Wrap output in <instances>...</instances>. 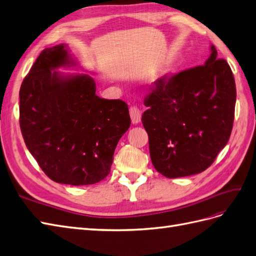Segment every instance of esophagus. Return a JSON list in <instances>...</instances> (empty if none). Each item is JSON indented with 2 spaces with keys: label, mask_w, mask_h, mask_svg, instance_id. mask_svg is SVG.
<instances>
[{
  "label": "esophagus",
  "mask_w": 256,
  "mask_h": 256,
  "mask_svg": "<svg viewBox=\"0 0 256 256\" xmlns=\"http://www.w3.org/2000/svg\"><path fill=\"white\" fill-rule=\"evenodd\" d=\"M130 119H132V123L137 124V123L140 122L142 111L138 107L133 106V107L130 108Z\"/></svg>",
  "instance_id": "esophagus-1"
}]
</instances>
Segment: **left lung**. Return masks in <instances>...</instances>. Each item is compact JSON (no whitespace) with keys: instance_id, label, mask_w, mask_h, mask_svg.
Returning a JSON list of instances; mask_svg holds the SVG:
<instances>
[{"instance_id":"obj_1","label":"left lung","mask_w":256,"mask_h":256,"mask_svg":"<svg viewBox=\"0 0 256 256\" xmlns=\"http://www.w3.org/2000/svg\"><path fill=\"white\" fill-rule=\"evenodd\" d=\"M234 104L232 69L214 45L204 66L158 78L142 116L156 171L176 178L206 170L230 137Z\"/></svg>"}]
</instances>
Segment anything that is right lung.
Instances as JSON below:
<instances>
[{
  "label": "right lung",
  "mask_w": 256,
  "mask_h": 256,
  "mask_svg": "<svg viewBox=\"0 0 256 256\" xmlns=\"http://www.w3.org/2000/svg\"><path fill=\"white\" fill-rule=\"evenodd\" d=\"M66 46L45 48L19 90V123L30 154L48 178L72 186L92 185L110 172L114 149L130 126L128 104L96 95L88 74Z\"/></svg>",
  "instance_id": "1"
}]
</instances>
